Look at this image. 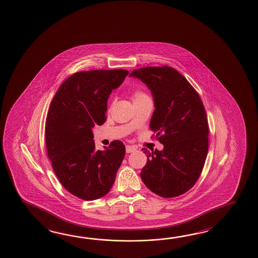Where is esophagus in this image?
Returning <instances> with one entry per match:
<instances>
[{"instance_id": "obj_1", "label": "esophagus", "mask_w": 258, "mask_h": 258, "mask_svg": "<svg viewBox=\"0 0 258 258\" xmlns=\"http://www.w3.org/2000/svg\"><path fill=\"white\" fill-rule=\"evenodd\" d=\"M135 151H136V148H135V147H133V146H130V145H126V152L127 154L132 153V152H135Z\"/></svg>"}]
</instances>
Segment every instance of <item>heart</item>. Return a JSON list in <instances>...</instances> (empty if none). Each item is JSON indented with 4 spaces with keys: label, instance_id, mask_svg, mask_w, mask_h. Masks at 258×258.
Returning a JSON list of instances; mask_svg holds the SVG:
<instances>
[{
    "label": "heart",
    "instance_id": "heart-1",
    "mask_svg": "<svg viewBox=\"0 0 258 258\" xmlns=\"http://www.w3.org/2000/svg\"><path fill=\"white\" fill-rule=\"evenodd\" d=\"M132 99H133V102H134V101H137V100H140V99L148 97V95H147L146 93H144V92L140 91V90H136V91H134V92H132Z\"/></svg>",
    "mask_w": 258,
    "mask_h": 258
}]
</instances>
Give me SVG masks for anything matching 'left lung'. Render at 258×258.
<instances>
[{
	"instance_id": "1",
	"label": "left lung",
	"mask_w": 258,
	"mask_h": 258,
	"mask_svg": "<svg viewBox=\"0 0 258 258\" xmlns=\"http://www.w3.org/2000/svg\"><path fill=\"white\" fill-rule=\"evenodd\" d=\"M151 90L155 111L150 128L164 145L145 151L147 163L141 172L143 183L155 195L177 197L200 177L208 152V121L199 94L189 81L170 67L133 70Z\"/></svg>"
}]
</instances>
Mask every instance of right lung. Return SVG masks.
<instances>
[{"mask_svg": "<svg viewBox=\"0 0 258 258\" xmlns=\"http://www.w3.org/2000/svg\"><path fill=\"white\" fill-rule=\"evenodd\" d=\"M128 74L125 69L77 72L64 80L46 117L47 154L59 181L83 200L103 197L115 182L126 148L114 141L95 149L92 128L106 120L107 100Z\"/></svg>", "mask_w": 258, "mask_h": 258, "instance_id": "add662e5", "label": "right lung"}]
</instances>
